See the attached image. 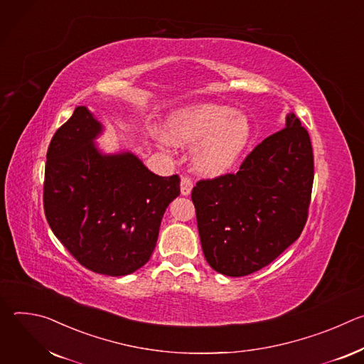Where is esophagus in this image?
Masks as SVG:
<instances>
[{"instance_id":"1","label":"esophagus","mask_w":364,"mask_h":364,"mask_svg":"<svg viewBox=\"0 0 364 364\" xmlns=\"http://www.w3.org/2000/svg\"><path fill=\"white\" fill-rule=\"evenodd\" d=\"M180 190L183 196H188L193 190V181L188 177H181V183H180Z\"/></svg>"}]
</instances>
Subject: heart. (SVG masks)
I'll return each instance as SVG.
<instances>
[{
  "label": "heart",
  "mask_w": 364,
  "mask_h": 364,
  "mask_svg": "<svg viewBox=\"0 0 364 364\" xmlns=\"http://www.w3.org/2000/svg\"><path fill=\"white\" fill-rule=\"evenodd\" d=\"M166 138L194 146L193 168L205 177L230 171L249 145L252 128L246 115L218 103H198L174 111L164 124Z\"/></svg>",
  "instance_id": "heart-1"
}]
</instances>
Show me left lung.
I'll return each instance as SVG.
<instances>
[{"label":"left lung","mask_w":364,"mask_h":364,"mask_svg":"<svg viewBox=\"0 0 364 364\" xmlns=\"http://www.w3.org/2000/svg\"><path fill=\"white\" fill-rule=\"evenodd\" d=\"M314 181L309 135L294 112L259 144L236 174L201 180L191 191L207 264L226 277L269 265L301 235Z\"/></svg>","instance_id":"8db88e82"}]
</instances>
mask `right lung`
Returning <instances> with one entry per match:
<instances>
[{"instance_id":"obj_1","label":"right lung","mask_w":364,"mask_h":364,"mask_svg":"<svg viewBox=\"0 0 364 364\" xmlns=\"http://www.w3.org/2000/svg\"><path fill=\"white\" fill-rule=\"evenodd\" d=\"M102 132L86 107L56 131L46 157L44 213L80 265L124 277L149 261L180 178L151 173L131 151L103 152L95 144Z\"/></svg>"}]
</instances>
